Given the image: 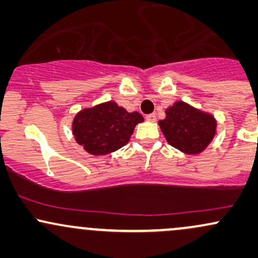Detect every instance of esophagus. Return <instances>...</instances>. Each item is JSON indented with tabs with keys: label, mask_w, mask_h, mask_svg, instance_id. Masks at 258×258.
I'll return each instance as SVG.
<instances>
[{
	"label": "esophagus",
	"mask_w": 258,
	"mask_h": 258,
	"mask_svg": "<svg viewBox=\"0 0 258 258\" xmlns=\"http://www.w3.org/2000/svg\"><path fill=\"white\" fill-rule=\"evenodd\" d=\"M146 119L148 121H150V122H154V121L156 120V116H155V114H148L146 116Z\"/></svg>",
	"instance_id": "1"
}]
</instances>
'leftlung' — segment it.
<instances>
[{
	"instance_id": "1",
	"label": "left lung",
	"mask_w": 258,
	"mask_h": 258,
	"mask_svg": "<svg viewBox=\"0 0 258 258\" xmlns=\"http://www.w3.org/2000/svg\"><path fill=\"white\" fill-rule=\"evenodd\" d=\"M166 117L159 126L168 144L188 155L206 149L216 136L217 121L214 115L201 111L183 100L166 109Z\"/></svg>"
}]
</instances>
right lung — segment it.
Wrapping results in <instances>:
<instances>
[{"instance_id":"obj_1","label":"right lung","mask_w":258,"mask_h":258,"mask_svg":"<svg viewBox=\"0 0 258 258\" xmlns=\"http://www.w3.org/2000/svg\"><path fill=\"white\" fill-rule=\"evenodd\" d=\"M143 121L138 111L128 112L110 100L80 110L74 117L73 135L87 153L106 155L126 146L136 125Z\"/></svg>"}]
</instances>
